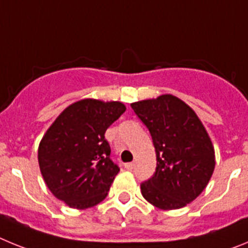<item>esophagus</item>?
<instances>
[{
    "mask_svg": "<svg viewBox=\"0 0 248 248\" xmlns=\"http://www.w3.org/2000/svg\"><path fill=\"white\" fill-rule=\"evenodd\" d=\"M124 166H125L126 170H133L134 169V163H126Z\"/></svg>",
    "mask_w": 248,
    "mask_h": 248,
    "instance_id": "obj_1",
    "label": "esophagus"
}]
</instances>
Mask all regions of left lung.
<instances>
[{
  "label": "left lung",
  "instance_id": "8db88e82",
  "mask_svg": "<svg viewBox=\"0 0 248 248\" xmlns=\"http://www.w3.org/2000/svg\"><path fill=\"white\" fill-rule=\"evenodd\" d=\"M148 126L156 153V171L140 185L160 210H177L205 190L215 169V148L191 107L172 94L131 103Z\"/></svg>",
  "mask_w": 248,
  "mask_h": 248
}]
</instances>
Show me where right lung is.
<instances>
[{
	"instance_id": "right-lung-1",
	"label": "right lung",
	"mask_w": 248,
	"mask_h": 248,
	"mask_svg": "<svg viewBox=\"0 0 248 248\" xmlns=\"http://www.w3.org/2000/svg\"><path fill=\"white\" fill-rule=\"evenodd\" d=\"M125 110L122 102L85 98L68 105L47 129L38 146L39 170L58 200L85 210L107 198L119 168L104 134Z\"/></svg>"
}]
</instances>
